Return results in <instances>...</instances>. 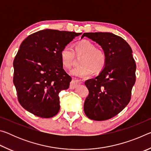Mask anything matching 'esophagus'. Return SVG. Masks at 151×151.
Instances as JSON below:
<instances>
[{"instance_id": "1", "label": "esophagus", "mask_w": 151, "mask_h": 151, "mask_svg": "<svg viewBox=\"0 0 151 151\" xmlns=\"http://www.w3.org/2000/svg\"><path fill=\"white\" fill-rule=\"evenodd\" d=\"M78 85H79V81L78 80H76L75 78H73L72 82H71V84H70V88H75L78 86Z\"/></svg>"}]
</instances>
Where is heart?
Returning <instances> with one entry per match:
<instances>
[{
  "label": "heart",
  "instance_id": "obj_1",
  "mask_svg": "<svg viewBox=\"0 0 151 151\" xmlns=\"http://www.w3.org/2000/svg\"><path fill=\"white\" fill-rule=\"evenodd\" d=\"M75 53L77 56L83 55L80 60L81 66L73 68L70 74L74 76L85 78L94 71L99 73L103 69L106 61L105 52L101 48H96L93 42L83 40L75 45ZM61 62L66 68L72 67L75 61V52L70 46H65L60 51Z\"/></svg>",
  "mask_w": 151,
  "mask_h": 151
}]
</instances>
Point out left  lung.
Here are the masks:
<instances>
[{
  "mask_svg": "<svg viewBox=\"0 0 151 151\" xmlns=\"http://www.w3.org/2000/svg\"><path fill=\"white\" fill-rule=\"evenodd\" d=\"M86 37L101 46L105 52V66L94 78L85 84L88 95L84 111L94 121H105L118 114L131 100L136 81V63L129 45L121 37L111 32H86Z\"/></svg>",
  "mask_w": 151,
  "mask_h": 151,
  "instance_id": "obj_1",
  "label": "left lung"
}]
</instances>
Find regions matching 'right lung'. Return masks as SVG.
I'll use <instances>...</instances> for the list:
<instances>
[{
	"label": "right lung",
	"mask_w": 151,
	"mask_h": 151,
	"mask_svg": "<svg viewBox=\"0 0 151 151\" xmlns=\"http://www.w3.org/2000/svg\"><path fill=\"white\" fill-rule=\"evenodd\" d=\"M81 33L45 29L26 38L13 62V83L23 108L41 118L60 110L59 94L69 88L71 77L63 68V48Z\"/></svg>",
	"instance_id": "right-lung-1"
}]
</instances>
